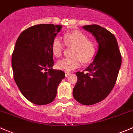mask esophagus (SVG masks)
<instances>
[{"label": "esophagus", "instance_id": "1", "mask_svg": "<svg viewBox=\"0 0 133 133\" xmlns=\"http://www.w3.org/2000/svg\"><path fill=\"white\" fill-rule=\"evenodd\" d=\"M65 77H68V76H69V75L71 74V73L70 72H65Z\"/></svg>", "mask_w": 133, "mask_h": 133}]
</instances>
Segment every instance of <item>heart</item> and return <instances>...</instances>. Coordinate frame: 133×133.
Returning <instances> with one entry per match:
<instances>
[{
  "instance_id": "heart-1",
  "label": "heart",
  "mask_w": 133,
  "mask_h": 133,
  "mask_svg": "<svg viewBox=\"0 0 133 133\" xmlns=\"http://www.w3.org/2000/svg\"><path fill=\"white\" fill-rule=\"evenodd\" d=\"M64 40L66 45L74 46L72 56L63 58L56 64L58 68L65 71H72L81 66V62L88 63L93 60L96 54V45L94 41L80 31H74L64 35ZM63 42L59 37H55L52 43V52L58 58L62 55L64 49Z\"/></svg>"
}]
</instances>
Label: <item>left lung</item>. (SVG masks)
<instances>
[{
	"label": "left lung",
	"mask_w": 133,
	"mask_h": 133,
	"mask_svg": "<svg viewBox=\"0 0 133 133\" xmlns=\"http://www.w3.org/2000/svg\"><path fill=\"white\" fill-rule=\"evenodd\" d=\"M82 28L95 37L98 52L85 70L76 73L77 82L73 96L80 103L91 105L103 100L110 93L116 82L122 58L117 41L112 33L98 25Z\"/></svg>",
	"instance_id": "1"
}]
</instances>
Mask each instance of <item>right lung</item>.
I'll use <instances>...</instances> for the list:
<instances>
[{"label": "right lung", "instance_id": "1", "mask_svg": "<svg viewBox=\"0 0 133 133\" xmlns=\"http://www.w3.org/2000/svg\"><path fill=\"white\" fill-rule=\"evenodd\" d=\"M61 28L53 24L34 25L21 33L16 42L11 61L14 79L22 95L35 105L53 101L65 77L63 71L52 69V43Z\"/></svg>", "mask_w": 133, "mask_h": 133}]
</instances>
